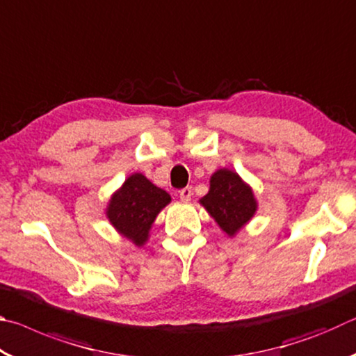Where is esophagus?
Segmentation results:
<instances>
[{
	"instance_id": "obj_1",
	"label": "esophagus",
	"mask_w": 356,
	"mask_h": 356,
	"mask_svg": "<svg viewBox=\"0 0 356 356\" xmlns=\"http://www.w3.org/2000/svg\"><path fill=\"white\" fill-rule=\"evenodd\" d=\"M191 195H193V191H191V188H188V186H186V188H184V190H180V191H179L180 201H184V202H188V201L191 200Z\"/></svg>"
}]
</instances>
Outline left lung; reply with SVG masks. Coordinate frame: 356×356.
Instances as JSON below:
<instances>
[{"instance_id":"1","label":"left lung","mask_w":356,"mask_h":356,"mask_svg":"<svg viewBox=\"0 0 356 356\" xmlns=\"http://www.w3.org/2000/svg\"><path fill=\"white\" fill-rule=\"evenodd\" d=\"M200 204L231 238L254 218L259 207L251 185L229 168H220L210 176L209 193Z\"/></svg>"}]
</instances>
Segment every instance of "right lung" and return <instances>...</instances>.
I'll return each mask as SVG.
<instances>
[{"instance_id": "right-lung-1", "label": "right lung", "mask_w": 356, "mask_h": 356, "mask_svg": "<svg viewBox=\"0 0 356 356\" xmlns=\"http://www.w3.org/2000/svg\"><path fill=\"white\" fill-rule=\"evenodd\" d=\"M170 202V193L144 174L134 172L110 196L105 216L120 237L140 248L147 243L155 218Z\"/></svg>"}]
</instances>
